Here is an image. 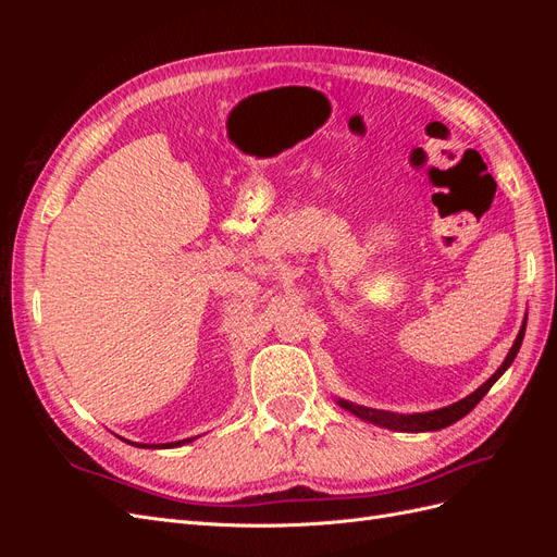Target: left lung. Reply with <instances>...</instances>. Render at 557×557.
<instances>
[{
	"mask_svg": "<svg viewBox=\"0 0 557 557\" xmlns=\"http://www.w3.org/2000/svg\"><path fill=\"white\" fill-rule=\"evenodd\" d=\"M525 325H528V318H525V323H522V327H520V332L516 336V342H513V346L509 350V356L504 358V362L499 364L497 372L491 379H487L481 387H476L474 393L467 395L460 401L450 404V407L428 411V413H391V411L367 409V407H360V404H352V401H346V399H336V401H339V407H344L346 411L356 413L358 418L367 420V423H374V425H381V428H387V430H397V432H434V430H444V428H448L453 423H458L460 418H465L471 409H474L476 404L485 397V393L495 385V381L511 367L513 358L518 356V350H520L522 336H525Z\"/></svg>",
	"mask_w": 557,
	"mask_h": 557,
	"instance_id": "left-lung-1",
	"label": "left lung"
}]
</instances>
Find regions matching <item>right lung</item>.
Segmentation results:
<instances>
[{"instance_id":"add662e5","label":"right lung","mask_w":557,"mask_h":557,"mask_svg":"<svg viewBox=\"0 0 557 557\" xmlns=\"http://www.w3.org/2000/svg\"><path fill=\"white\" fill-rule=\"evenodd\" d=\"M195 440V436H193ZM193 440H183V442H172V444H160V446H156V448H176V446H183L185 442H193ZM129 444V442H127ZM148 446V444H146ZM146 446H141V448H146Z\"/></svg>"}]
</instances>
